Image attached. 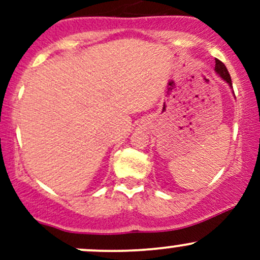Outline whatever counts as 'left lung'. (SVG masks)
I'll list each match as a JSON object with an SVG mask.
<instances>
[{"label": "left lung", "instance_id": "left-lung-1", "mask_svg": "<svg viewBox=\"0 0 260 260\" xmlns=\"http://www.w3.org/2000/svg\"><path fill=\"white\" fill-rule=\"evenodd\" d=\"M215 70H216L217 74H219L220 77H221L225 81H226V83L229 84V85H232V78H230L229 72H228L226 67H225V65L222 64V61H220V60L215 59Z\"/></svg>", "mask_w": 260, "mask_h": 260}]
</instances>
